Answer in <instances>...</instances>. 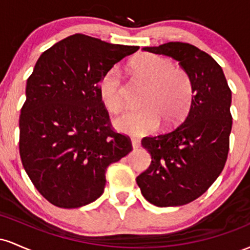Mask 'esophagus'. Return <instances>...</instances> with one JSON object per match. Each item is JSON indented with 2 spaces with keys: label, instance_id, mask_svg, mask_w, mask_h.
Masks as SVG:
<instances>
[{
  "label": "esophagus",
  "instance_id": "34e87169",
  "mask_svg": "<svg viewBox=\"0 0 250 250\" xmlns=\"http://www.w3.org/2000/svg\"><path fill=\"white\" fill-rule=\"evenodd\" d=\"M131 146H133L134 149H137L141 146V142H140L139 139H131Z\"/></svg>",
  "mask_w": 250,
  "mask_h": 250
}]
</instances>
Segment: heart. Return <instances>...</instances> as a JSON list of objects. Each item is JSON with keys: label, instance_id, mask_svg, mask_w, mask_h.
Wrapping results in <instances>:
<instances>
[{"label": "heart", "instance_id": "obj_1", "mask_svg": "<svg viewBox=\"0 0 250 250\" xmlns=\"http://www.w3.org/2000/svg\"><path fill=\"white\" fill-rule=\"evenodd\" d=\"M139 79L149 83L142 100L143 108L128 109L114 120L121 133L145 135L153 133L163 123L173 128L185 119L193 101V83L185 70L175 68L169 59L141 54L131 62ZM101 101L109 111L120 110L125 103L121 70L113 67L103 74L99 83Z\"/></svg>", "mask_w": 250, "mask_h": 250}]
</instances>
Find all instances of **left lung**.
Returning <instances> with one entry per match:
<instances>
[{"mask_svg":"<svg viewBox=\"0 0 250 250\" xmlns=\"http://www.w3.org/2000/svg\"><path fill=\"white\" fill-rule=\"evenodd\" d=\"M143 50L179 62L193 83V101L179 127L142 139L151 163L136 182L151 205H187L207 191L226 165L233 123L231 91L219 63L195 45L168 42Z\"/></svg>","mask_w":250,"mask_h":250,"instance_id":"left-lung-1","label":"left lung"}]
</instances>
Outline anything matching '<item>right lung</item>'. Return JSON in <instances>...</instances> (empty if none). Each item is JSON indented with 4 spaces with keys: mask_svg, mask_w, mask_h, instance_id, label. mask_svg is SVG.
I'll return each instance as SVG.
<instances>
[{
    "mask_svg": "<svg viewBox=\"0 0 250 250\" xmlns=\"http://www.w3.org/2000/svg\"><path fill=\"white\" fill-rule=\"evenodd\" d=\"M139 48L75 34L37 60L20 115V156L51 205L79 208L94 202L104 190L108 166L133 149L129 137L110 128L99 83Z\"/></svg>",
    "mask_w": 250,
    "mask_h": 250,
    "instance_id": "1",
    "label": "right lung"
}]
</instances>
